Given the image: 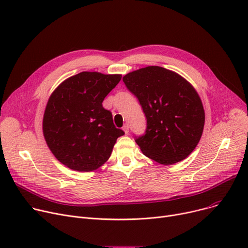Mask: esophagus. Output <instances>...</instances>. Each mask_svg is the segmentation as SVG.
Returning <instances> with one entry per match:
<instances>
[{"instance_id":"obj_1","label":"esophagus","mask_w":248,"mask_h":248,"mask_svg":"<svg viewBox=\"0 0 248 248\" xmlns=\"http://www.w3.org/2000/svg\"><path fill=\"white\" fill-rule=\"evenodd\" d=\"M123 131L124 132V134H128V131H129V127H128V125H127V124H124V125L123 126Z\"/></svg>"}]
</instances>
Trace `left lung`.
Wrapping results in <instances>:
<instances>
[{"label": "left lung", "instance_id": "1", "mask_svg": "<svg viewBox=\"0 0 248 248\" xmlns=\"http://www.w3.org/2000/svg\"><path fill=\"white\" fill-rule=\"evenodd\" d=\"M147 117L144 136L136 139L148 158L162 165L183 161L201 139L205 111L198 93L180 74L148 66L123 77Z\"/></svg>", "mask_w": 248, "mask_h": 248}]
</instances>
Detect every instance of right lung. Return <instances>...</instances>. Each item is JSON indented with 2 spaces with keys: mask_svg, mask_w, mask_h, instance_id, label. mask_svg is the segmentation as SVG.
Wrapping results in <instances>:
<instances>
[{
  "mask_svg": "<svg viewBox=\"0 0 248 248\" xmlns=\"http://www.w3.org/2000/svg\"><path fill=\"white\" fill-rule=\"evenodd\" d=\"M121 79V74L83 71L52 93L44 111L43 135L61 164L91 172L109 159L117 138L124 133L115 127L102 101Z\"/></svg>",
  "mask_w": 248,
  "mask_h": 248,
  "instance_id": "obj_1",
  "label": "right lung"
}]
</instances>
